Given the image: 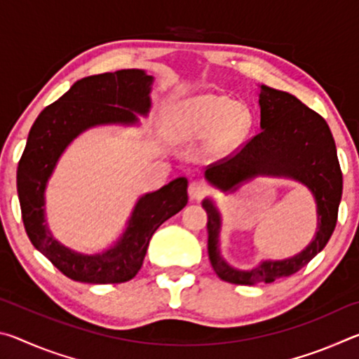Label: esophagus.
Here are the masks:
<instances>
[{"label": "esophagus", "instance_id": "34e87169", "mask_svg": "<svg viewBox=\"0 0 359 359\" xmlns=\"http://www.w3.org/2000/svg\"><path fill=\"white\" fill-rule=\"evenodd\" d=\"M188 193H190L191 199H201L205 193H208V185L203 184V182L194 180L188 187Z\"/></svg>", "mask_w": 359, "mask_h": 359}]
</instances>
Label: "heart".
<instances>
[{
  "mask_svg": "<svg viewBox=\"0 0 359 359\" xmlns=\"http://www.w3.org/2000/svg\"><path fill=\"white\" fill-rule=\"evenodd\" d=\"M172 135L180 141L208 137L205 147L214 156H226L239 149L253 126V112L244 101L203 93L179 101L169 120Z\"/></svg>",
  "mask_w": 359,
  "mask_h": 359,
  "instance_id": "obj_1",
  "label": "heart"
}]
</instances>
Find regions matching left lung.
<instances>
[{
	"label": "left lung",
	"instance_id": "left-lung-1",
	"mask_svg": "<svg viewBox=\"0 0 359 359\" xmlns=\"http://www.w3.org/2000/svg\"><path fill=\"white\" fill-rule=\"evenodd\" d=\"M261 131L238 154L205 169L204 177L223 193H234L259 175L296 180L309 188L317 204V231L311 244L294 257L263 259L252 269H238L222 257V214L212 198H205L208 252L210 264L224 282L236 285L271 283L294 274L323 250L337 223L342 198L336 144L325 118L280 90L259 85Z\"/></svg>",
	"mask_w": 359,
	"mask_h": 359
}]
</instances>
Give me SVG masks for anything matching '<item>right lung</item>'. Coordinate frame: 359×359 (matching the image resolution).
<instances>
[{
	"mask_svg": "<svg viewBox=\"0 0 359 359\" xmlns=\"http://www.w3.org/2000/svg\"><path fill=\"white\" fill-rule=\"evenodd\" d=\"M151 85L154 77L144 69H120L83 77L58 101L47 106L29 130L17 169L23 224L36 250L76 282L131 280L141 269L155 231L188 203L185 177L142 194L120 238L100 253H82L66 247L52 234L46 220L47 184L69 144L96 126H137L139 115H149Z\"/></svg>",
	"mask_w": 359,
	"mask_h": 359,
	"instance_id": "right-lung-1",
	"label": "right lung"
}]
</instances>
